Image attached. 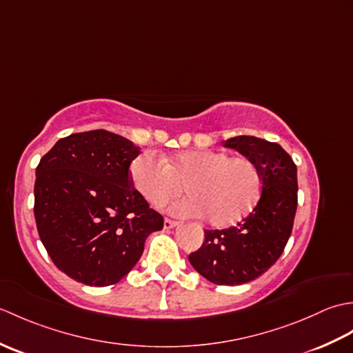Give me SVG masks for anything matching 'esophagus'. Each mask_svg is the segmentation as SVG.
<instances>
[{
  "mask_svg": "<svg viewBox=\"0 0 353 353\" xmlns=\"http://www.w3.org/2000/svg\"><path fill=\"white\" fill-rule=\"evenodd\" d=\"M179 226V221H174V220H170V219H165L163 220V229H172Z\"/></svg>",
  "mask_w": 353,
  "mask_h": 353,
  "instance_id": "34e87169",
  "label": "esophagus"
}]
</instances>
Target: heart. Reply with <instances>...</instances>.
<instances>
[{"mask_svg":"<svg viewBox=\"0 0 353 353\" xmlns=\"http://www.w3.org/2000/svg\"><path fill=\"white\" fill-rule=\"evenodd\" d=\"M133 188L150 205L162 208L182 191L191 196L172 206L181 215H205L215 228L241 221L262 192L258 165L245 156L230 157L219 150H183L163 156L141 153L130 163Z\"/></svg>","mask_w":353,"mask_h":353,"instance_id":"obj_1","label":"heart"}]
</instances>
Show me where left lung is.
<instances>
[{"instance_id":"1","label":"left lung","mask_w":353,"mask_h":353,"mask_svg":"<svg viewBox=\"0 0 353 353\" xmlns=\"http://www.w3.org/2000/svg\"><path fill=\"white\" fill-rule=\"evenodd\" d=\"M221 145L258 165L261 197L236 226L205 230L203 244L188 259L209 282L234 287L265 273L287 245L297 209V167L279 144L256 137H235Z\"/></svg>"}]
</instances>
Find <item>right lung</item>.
<instances>
[{
	"label": "right lung",
	"mask_w": 353,
	"mask_h": 353,
	"mask_svg": "<svg viewBox=\"0 0 353 353\" xmlns=\"http://www.w3.org/2000/svg\"><path fill=\"white\" fill-rule=\"evenodd\" d=\"M141 153L108 130L59 139L36 168L34 219L54 265L89 287H108L137 265L163 219L132 188Z\"/></svg>",
	"instance_id": "1"
}]
</instances>
